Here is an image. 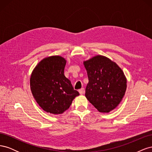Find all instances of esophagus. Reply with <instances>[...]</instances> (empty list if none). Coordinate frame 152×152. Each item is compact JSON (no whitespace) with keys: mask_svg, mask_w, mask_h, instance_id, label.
<instances>
[{"mask_svg":"<svg viewBox=\"0 0 152 152\" xmlns=\"http://www.w3.org/2000/svg\"><path fill=\"white\" fill-rule=\"evenodd\" d=\"M79 93H80V94H84V88H81L79 90Z\"/></svg>","mask_w":152,"mask_h":152,"instance_id":"1","label":"esophagus"}]
</instances>
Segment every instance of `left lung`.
<instances>
[{"mask_svg":"<svg viewBox=\"0 0 152 152\" xmlns=\"http://www.w3.org/2000/svg\"><path fill=\"white\" fill-rule=\"evenodd\" d=\"M89 82L85 96L99 112L108 113L122 101L127 79L122 69L107 57L97 55L84 61Z\"/></svg>","mask_w":152,"mask_h":152,"instance_id":"obj_1","label":"left lung"}]
</instances>
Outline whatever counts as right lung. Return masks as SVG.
Masks as SVG:
<instances>
[{"label":"right lung","mask_w":152,"mask_h":152,"mask_svg":"<svg viewBox=\"0 0 152 152\" xmlns=\"http://www.w3.org/2000/svg\"><path fill=\"white\" fill-rule=\"evenodd\" d=\"M66 63V59L60 56L45 58L31 74V93L41 108L48 113H63L79 95L64 75Z\"/></svg>","instance_id":"right-lung-1"}]
</instances>
